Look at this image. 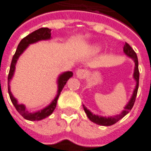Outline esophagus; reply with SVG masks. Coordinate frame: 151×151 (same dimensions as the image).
<instances>
[{"instance_id": "obj_1", "label": "esophagus", "mask_w": 151, "mask_h": 151, "mask_svg": "<svg viewBox=\"0 0 151 151\" xmlns=\"http://www.w3.org/2000/svg\"><path fill=\"white\" fill-rule=\"evenodd\" d=\"M76 76H77L78 78H79L80 80H82V79L85 78L86 76V71L85 69H78L77 72H76Z\"/></svg>"}]
</instances>
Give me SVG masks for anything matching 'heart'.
Instances as JSON below:
<instances>
[{
  "label": "heart",
  "mask_w": 151,
  "mask_h": 151,
  "mask_svg": "<svg viewBox=\"0 0 151 151\" xmlns=\"http://www.w3.org/2000/svg\"><path fill=\"white\" fill-rule=\"evenodd\" d=\"M92 50L94 52H98V51L100 50V46L99 45H93L92 46Z\"/></svg>",
  "instance_id": "1"
}]
</instances>
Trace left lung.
I'll return each instance as SVG.
<instances>
[{"label":"left lung","mask_w":151,"mask_h":151,"mask_svg":"<svg viewBox=\"0 0 151 151\" xmlns=\"http://www.w3.org/2000/svg\"><path fill=\"white\" fill-rule=\"evenodd\" d=\"M124 52L126 55L127 56L130 57L131 59L133 60V62L135 64V67H134V72H133V78L136 82V86H135V88L133 90V95L130 98L129 101L128 102L124 108V110L119 115H116L113 116H99V115H95L93 114L91 111H90L89 109L86 108L85 106L83 105V109L85 111L86 116L88 117L91 121L94 122V123L99 124V125H103V126H110L114 124H116L117 121H119L120 119H122L125 115L129 112V111L133 108V104H134V102L136 99L137 93V90H138V84H139V70H138V60H137V56L136 52L133 51V49L131 47L125 43L124 44Z\"/></svg>","instance_id":"left-lung-1"}]
</instances>
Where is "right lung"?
Instances as JSON below:
<instances>
[{
  "mask_svg": "<svg viewBox=\"0 0 151 151\" xmlns=\"http://www.w3.org/2000/svg\"><path fill=\"white\" fill-rule=\"evenodd\" d=\"M51 29L49 28H40L39 30L33 31L32 33L29 34L27 36H26L21 40V42L19 43L18 46V48L16 50V52L13 56L12 59L11 65H10V69H9V73L8 76V91L9 95V98L11 99L12 104L16 108V110L19 112L22 116L25 118L26 120H31V121H35V120H41L46 118V117L49 116L52 113L53 111L55 110L56 107V103L58 100L60 92L64 88V86H65L66 82L69 80L70 78L73 77V72L71 71H67V72L62 73L61 74H60L58 78H57V94H56V97L54 98L52 101L45 108L40 109L39 111H29L26 108V106L22 104H19L17 100V99L14 98V96L13 95L10 91V81L14 77L15 72V66L17 64L19 56H21L22 53L24 52V51L28 47L30 44L32 43H35L39 42V41H42V40H48L52 39L51 36Z\"/></svg>",
  "mask_w": 151,
  "mask_h": 151,
  "instance_id": "1",
  "label": "right lung"
}]
</instances>
